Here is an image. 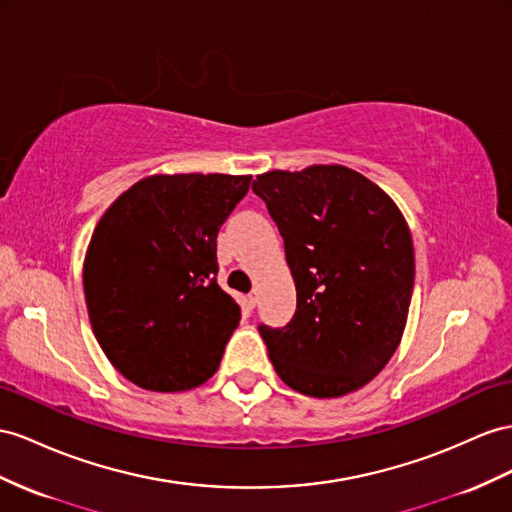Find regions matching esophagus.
<instances>
[{"mask_svg":"<svg viewBox=\"0 0 512 512\" xmlns=\"http://www.w3.org/2000/svg\"><path fill=\"white\" fill-rule=\"evenodd\" d=\"M255 305H257V292H251L246 296V307L248 309H255Z\"/></svg>","mask_w":512,"mask_h":512,"instance_id":"obj_1","label":"esophagus"}]
</instances>
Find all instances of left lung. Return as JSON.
<instances>
[{"instance_id": "8db88e82", "label": "left lung", "mask_w": 512, "mask_h": 512, "mask_svg": "<svg viewBox=\"0 0 512 512\" xmlns=\"http://www.w3.org/2000/svg\"><path fill=\"white\" fill-rule=\"evenodd\" d=\"M253 192L277 222L296 283L290 324H259L274 370L311 398L368 385L400 344L413 294V240L398 205L339 164L270 170Z\"/></svg>"}]
</instances>
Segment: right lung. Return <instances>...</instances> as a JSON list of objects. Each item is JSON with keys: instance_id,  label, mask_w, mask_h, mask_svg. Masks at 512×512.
<instances>
[{"instance_id": "obj_1", "label": "right lung", "mask_w": 512, "mask_h": 512, "mask_svg": "<svg viewBox=\"0 0 512 512\" xmlns=\"http://www.w3.org/2000/svg\"><path fill=\"white\" fill-rule=\"evenodd\" d=\"M251 175H151L97 222L84 259L88 318L127 381L188 391L218 370L240 307L216 281V238Z\"/></svg>"}]
</instances>
